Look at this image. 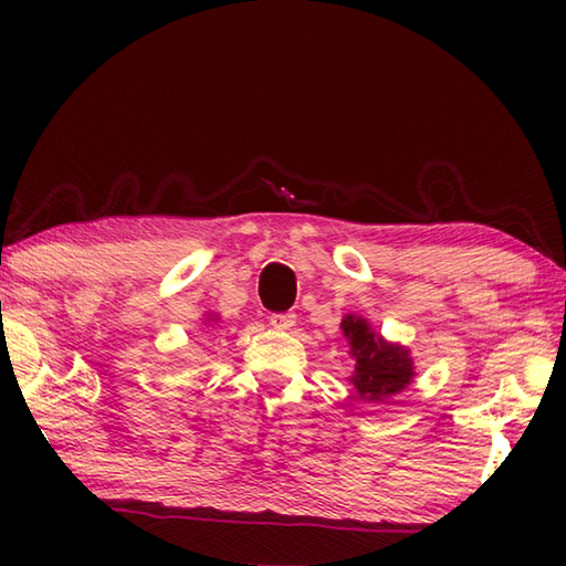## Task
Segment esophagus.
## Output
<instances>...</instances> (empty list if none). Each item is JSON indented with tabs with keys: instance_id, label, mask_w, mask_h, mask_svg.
Returning a JSON list of instances; mask_svg holds the SVG:
<instances>
[{
	"instance_id": "1",
	"label": "esophagus",
	"mask_w": 566,
	"mask_h": 566,
	"mask_svg": "<svg viewBox=\"0 0 566 566\" xmlns=\"http://www.w3.org/2000/svg\"><path fill=\"white\" fill-rule=\"evenodd\" d=\"M270 324L274 329H280V332H290L294 324H296V314H292V312H282V314H272L270 317Z\"/></svg>"
}]
</instances>
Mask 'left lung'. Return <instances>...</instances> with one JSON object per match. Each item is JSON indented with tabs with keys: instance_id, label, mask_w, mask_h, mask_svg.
Segmentation results:
<instances>
[{
	"instance_id": "1",
	"label": "left lung",
	"mask_w": 566,
	"mask_h": 566,
	"mask_svg": "<svg viewBox=\"0 0 566 566\" xmlns=\"http://www.w3.org/2000/svg\"><path fill=\"white\" fill-rule=\"evenodd\" d=\"M339 327L349 344V357L354 359L349 381L361 401L381 405L411 385L417 371L407 347L387 342L371 327V322L359 314H347Z\"/></svg>"
}]
</instances>
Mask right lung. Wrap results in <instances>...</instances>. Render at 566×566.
<instances>
[{"label": "right lung", "mask_w": 566, "mask_h": 566, "mask_svg": "<svg viewBox=\"0 0 566 566\" xmlns=\"http://www.w3.org/2000/svg\"><path fill=\"white\" fill-rule=\"evenodd\" d=\"M205 317H207V319H205V324H214V322H219V317H217V314H214V312H207V314H205Z\"/></svg>", "instance_id": "add662e5"}]
</instances>
